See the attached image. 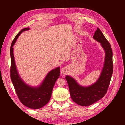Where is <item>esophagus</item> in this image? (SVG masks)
Instances as JSON below:
<instances>
[{
	"label": "esophagus",
	"instance_id": "obj_1",
	"mask_svg": "<svg viewBox=\"0 0 125 125\" xmlns=\"http://www.w3.org/2000/svg\"><path fill=\"white\" fill-rule=\"evenodd\" d=\"M68 69L67 67H63L62 69H61V73L63 74V75H65L68 73Z\"/></svg>",
	"mask_w": 125,
	"mask_h": 125
}]
</instances>
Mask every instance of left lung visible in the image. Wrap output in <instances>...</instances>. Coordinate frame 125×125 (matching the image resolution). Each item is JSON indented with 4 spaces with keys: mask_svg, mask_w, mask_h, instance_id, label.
Wrapping results in <instances>:
<instances>
[{
    "mask_svg": "<svg viewBox=\"0 0 125 125\" xmlns=\"http://www.w3.org/2000/svg\"><path fill=\"white\" fill-rule=\"evenodd\" d=\"M94 38L100 42L105 52L104 65L98 81L91 86L83 87L78 84L73 78L69 76L65 77L71 99L78 105L83 106L91 105L104 96L113 73V53L110 43L98 28L95 31Z\"/></svg>",
    "mask_w": 125,
    "mask_h": 125,
    "instance_id": "8db88e82",
    "label": "left lung"
}]
</instances>
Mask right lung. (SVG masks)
<instances>
[{
	"instance_id": "add662e5",
	"label": "right lung",
	"mask_w": 125,
	"mask_h": 125,
	"mask_svg": "<svg viewBox=\"0 0 125 125\" xmlns=\"http://www.w3.org/2000/svg\"><path fill=\"white\" fill-rule=\"evenodd\" d=\"M30 28H23L15 36L10 48V79L14 87L16 94L23 105L30 108L38 109L46 105L51 97L53 87L60 75V68L58 67L47 74L40 86L33 87L27 85L19 76L16 69L13 46L22 31H28Z\"/></svg>"
}]
</instances>
